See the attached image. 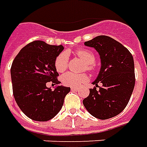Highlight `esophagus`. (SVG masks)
Listing matches in <instances>:
<instances>
[{
    "label": "esophagus",
    "mask_w": 147,
    "mask_h": 147,
    "mask_svg": "<svg viewBox=\"0 0 147 147\" xmlns=\"http://www.w3.org/2000/svg\"><path fill=\"white\" fill-rule=\"evenodd\" d=\"M71 90L72 91H78L79 88H74V87H72Z\"/></svg>",
    "instance_id": "1"
}]
</instances>
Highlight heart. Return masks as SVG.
<instances>
[{
  "label": "heart",
  "instance_id": "obj_1",
  "mask_svg": "<svg viewBox=\"0 0 147 147\" xmlns=\"http://www.w3.org/2000/svg\"><path fill=\"white\" fill-rule=\"evenodd\" d=\"M76 55L85 63V68L88 70L93 69V63L95 62V55L88 50H78ZM68 64V54L66 52H62L55 59V69L58 72L65 70ZM88 77L86 74H75L74 72H66L61 77L62 82L65 85L70 87H78L88 81Z\"/></svg>",
  "mask_w": 147,
  "mask_h": 147
}]
</instances>
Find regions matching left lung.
I'll return each mask as SVG.
<instances>
[{
    "label": "left lung",
    "instance_id": "8db88e82",
    "mask_svg": "<svg viewBox=\"0 0 147 147\" xmlns=\"http://www.w3.org/2000/svg\"><path fill=\"white\" fill-rule=\"evenodd\" d=\"M85 45L93 47L100 59V69L93 85L102 86L89 89L83 105L92 116L107 119L119 115L131 98L135 83V65L131 54L114 38L99 35Z\"/></svg>",
    "mask_w": 147,
    "mask_h": 147
}]
</instances>
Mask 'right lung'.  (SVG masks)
<instances>
[{
  "mask_svg": "<svg viewBox=\"0 0 147 147\" xmlns=\"http://www.w3.org/2000/svg\"><path fill=\"white\" fill-rule=\"evenodd\" d=\"M62 45H49L36 40L20 50L13 60L11 78L13 96L22 112L35 121H47L62 109L69 87L59 85L55 69L57 56L63 51ZM51 81L54 90L46 87Z\"/></svg>",
  "mask_w": 147,
  "mask_h": 147,
  "instance_id": "obj_1",
  "label": "right lung"
}]
</instances>
